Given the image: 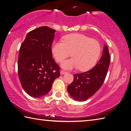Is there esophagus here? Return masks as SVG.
Returning <instances> with one entry per match:
<instances>
[{
    "instance_id": "obj_1",
    "label": "esophagus",
    "mask_w": 131,
    "mask_h": 131,
    "mask_svg": "<svg viewBox=\"0 0 131 131\" xmlns=\"http://www.w3.org/2000/svg\"><path fill=\"white\" fill-rule=\"evenodd\" d=\"M66 73H67V72L64 71H63V70H62V71H60V74H66Z\"/></svg>"
}]
</instances>
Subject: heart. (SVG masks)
<instances>
[{"label":"heart","mask_w":131,"mask_h":131,"mask_svg":"<svg viewBox=\"0 0 131 131\" xmlns=\"http://www.w3.org/2000/svg\"><path fill=\"white\" fill-rule=\"evenodd\" d=\"M52 54L60 62L71 54L72 58L64 60L61 67L65 69L78 68L85 71L91 69L97 62L101 51L99 42L84 34L74 33L66 36L62 41L52 45Z\"/></svg>","instance_id":"obj_1"}]
</instances>
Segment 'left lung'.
Segmentation results:
<instances>
[{
  "mask_svg": "<svg viewBox=\"0 0 131 131\" xmlns=\"http://www.w3.org/2000/svg\"><path fill=\"white\" fill-rule=\"evenodd\" d=\"M108 47L105 45L100 60L90 70L73 75V81L67 90L74 100L85 101L94 95L102 86L110 62Z\"/></svg>",
  "mask_w": 131,
  "mask_h": 131,
  "instance_id": "1",
  "label": "left lung"
}]
</instances>
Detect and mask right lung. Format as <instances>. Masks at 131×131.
<instances>
[{
	"instance_id": "add662e5",
	"label": "right lung",
	"mask_w": 131,
	"mask_h": 131,
	"mask_svg": "<svg viewBox=\"0 0 131 131\" xmlns=\"http://www.w3.org/2000/svg\"><path fill=\"white\" fill-rule=\"evenodd\" d=\"M55 30L41 26L27 34L20 46L18 74L24 90L34 98L46 95L60 76V67L52 57Z\"/></svg>"
}]
</instances>
